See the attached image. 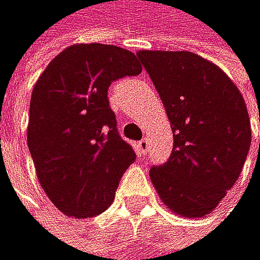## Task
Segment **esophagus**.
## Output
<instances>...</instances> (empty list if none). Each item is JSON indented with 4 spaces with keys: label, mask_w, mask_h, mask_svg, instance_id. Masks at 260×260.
Instances as JSON below:
<instances>
[{
    "label": "esophagus",
    "mask_w": 260,
    "mask_h": 260,
    "mask_svg": "<svg viewBox=\"0 0 260 260\" xmlns=\"http://www.w3.org/2000/svg\"><path fill=\"white\" fill-rule=\"evenodd\" d=\"M137 148H139V152H141L142 155H147L148 152V139H142V141H139L137 142Z\"/></svg>",
    "instance_id": "esophagus-1"
}]
</instances>
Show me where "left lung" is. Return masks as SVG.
I'll return each instance as SVG.
<instances>
[{"label":"left lung","mask_w":260,"mask_h":260,"mask_svg":"<svg viewBox=\"0 0 260 260\" xmlns=\"http://www.w3.org/2000/svg\"><path fill=\"white\" fill-rule=\"evenodd\" d=\"M137 59L156 87L174 137L169 159L150 168V179L171 211L206 216L237 182L249 152L243 95L219 67L193 52L141 51Z\"/></svg>","instance_id":"obj_1"}]
</instances>
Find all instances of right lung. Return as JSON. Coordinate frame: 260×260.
Here are the masks:
<instances>
[{
    "label": "right lung",
    "instance_id": "1",
    "mask_svg": "<svg viewBox=\"0 0 260 260\" xmlns=\"http://www.w3.org/2000/svg\"><path fill=\"white\" fill-rule=\"evenodd\" d=\"M142 72L137 57L108 44L70 46L33 87L28 150L46 195L67 216L105 211L121 176L136 161L118 133L108 87Z\"/></svg>",
    "mask_w": 260,
    "mask_h": 260
}]
</instances>
